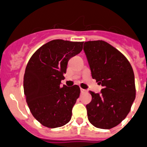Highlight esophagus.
I'll return each mask as SVG.
<instances>
[{
  "instance_id": "esophagus-1",
  "label": "esophagus",
  "mask_w": 147,
  "mask_h": 147,
  "mask_svg": "<svg viewBox=\"0 0 147 147\" xmlns=\"http://www.w3.org/2000/svg\"><path fill=\"white\" fill-rule=\"evenodd\" d=\"M81 93H86L87 92L86 90H85V89H83V88H81Z\"/></svg>"
}]
</instances>
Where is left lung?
I'll return each mask as SVG.
<instances>
[{"mask_svg": "<svg viewBox=\"0 0 147 147\" xmlns=\"http://www.w3.org/2000/svg\"><path fill=\"white\" fill-rule=\"evenodd\" d=\"M83 49L92 78L104 87L100 94L89 92L88 119L96 128L110 129L130 112L136 97L134 71L124 55L105 41L86 42Z\"/></svg>", "mask_w": 147, "mask_h": 147, "instance_id": "8db88e82", "label": "left lung"}]
</instances>
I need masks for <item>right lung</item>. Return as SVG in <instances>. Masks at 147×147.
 Returning <instances> with one entry per match:
<instances>
[{"label":"right lung","instance_id":"obj_1","mask_svg":"<svg viewBox=\"0 0 147 147\" xmlns=\"http://www.w3.org/2000/svg\"><path fill=\"white\" fill-rule=\"evenodd\" d=\"M83 42L53 40L33 54L24 74V94L31 114L49 128L66 125L80 97L77 85L61 86L71 57L82 49Z\"/></svg>","mask_w":147,"mask_h":147}]
</instances>
